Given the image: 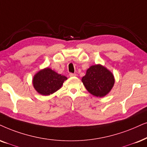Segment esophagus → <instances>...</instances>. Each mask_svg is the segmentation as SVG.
<instances>
[{
	"mask_svg": "<svg viewBox=\"0 0 147 147\" xmlns=\"http://www.w3.org/2000/svg\"><path fill=\"white\" fill-rule=\"evenodd\" d=\"M69 76H70V77H74V76H76V74L70 73V74H69Z\"/></svg>",
	"mask_w": 147,
	"mask_h": 147,
	"instance_id": "esophagus-1",
	"label": "esophagus"
}]
</instances>
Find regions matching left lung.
<instances>
[{"mask_svg": "<svg viewBox=\"0 0 147 147\" xmlns=\"http://www.w3.org/2000/svg\"><path fill=\"white\" fill-rule=\"evenodd\" d=\"M82 82L90 94L97 97H103L111 91L115 79L109 70L98 64L92 65L87 69Z\"/></svg>", "mask_w": 147, "mask_h": 147, "instance_id": "1", "label": "left lung"}]
</instances>
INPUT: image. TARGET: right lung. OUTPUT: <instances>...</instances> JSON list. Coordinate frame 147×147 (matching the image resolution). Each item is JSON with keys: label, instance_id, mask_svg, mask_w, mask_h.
<instances>
[{"label": "right lung", "instance_id": "right-lung-1", "mask_svg": "<svg viewBox=\"0 0 147 147\" xmlns=\"http://www.w3.org/2000/svg\"><path fill=\"white\" fill-rule=\"evenodd\" d=\"M67 79L65 76L47 67L39 71L34 76L33 86L39 94L47 96L60 89Z\"/></svg>", "mask_w": 147, "mask_h": 147}]
</instances>
